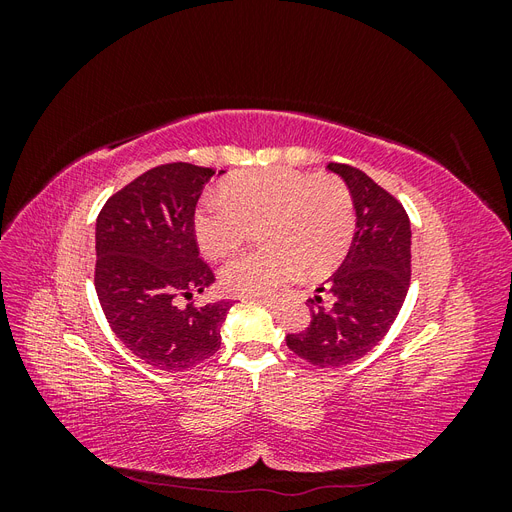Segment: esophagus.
Segmentation results:
<instances>
[{"label": "esophagus", "mask_w": 512, "mask_h": 512, "mask_svg": "<svg viewBox=\"0 0 512 512\" xmlns=\"http://www.w3.org/2000/svg\"><path fill=\"white\" fill-rule=\"evenodd\" d=\"M250 301H258V303H262L265 307H273V303H275V301H271V299H250Z\"/></svg>", "instance_id": "1"}]
</instances>
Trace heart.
Segmentation results:
<instances>
[{"label":"heart","instance_id":"heart-1","mask_svg":"<svg viewBox=\"0 0 512 512\" xmlns=\"http://www.w3.org/2000/svg\"><path fill=\"white\" fill-rule=\"evenodd\" d=\"M258 224L265 250L222 269L224 290L243 299L273 297L301 265L318 271L342 258L354 235L352 194L339 177L275 166L247 170L226 190L207 192L194 215L196 239L211 258L235 254Z\"/></svg>","mask_w":512,"mask_h":512}]
</instances>
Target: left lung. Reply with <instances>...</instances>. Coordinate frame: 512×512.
Here are the masks:
<instances>
[{
	"label": "left lung",
	"mask_w": 512,
	"mask_h": 512,
	"mask_svg": "<svg viewBox=\"0 0 512 512\" xmlns=\"http://www.w3.org/2000/svg\"><path fill=\"white\" fill-rule=\"evenodd\" d=\"M352 194L356 232L337 271L316 288L312 322L286 335L288 348L318 367L359 361L389 333L410 286L412 230L399 200L363 170L331 162ZM330 305L322 306L323 297Z\"/></svg>",
	"instance_id": "8db88e82"
}]
</instances>
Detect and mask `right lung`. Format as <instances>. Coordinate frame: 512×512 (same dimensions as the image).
<instances>
[{
    "label": "right lung",
    "instance_id": "obj_1",
    "mask_svg": "<svg viewBox=\"0 0 512 512\" xmlns=\"http://www.w3.org/2000/svg\"><path fill=\"white\" fill-rule=\"evenodd\" d=\"M213 175L188 162L156 166L98 215L94 282L104 316L121 344L156 369H190L222 344L230 301L177 305L215 282L194 235L196 203Z\"/></svg>",
    "mask_w": 512,
    "mask_h": 512
}]
</instances>
